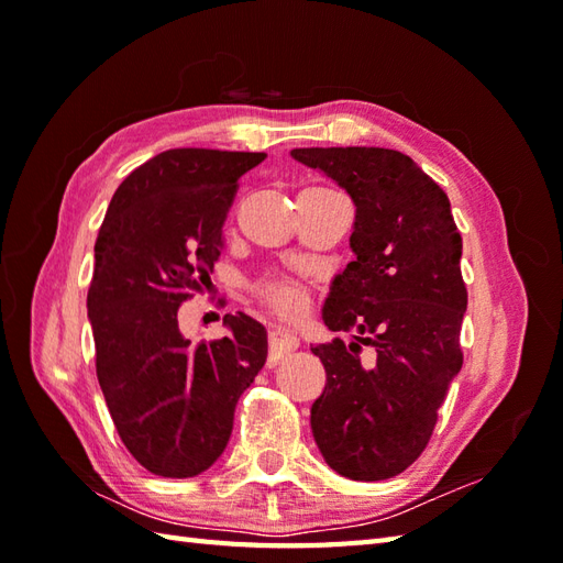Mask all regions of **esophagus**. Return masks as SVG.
Masks as SVG:
<instances>
[{
    "instance_id": "34e87169",
    "label": "esophagus",
    "mask_w": 563,
    "mask_h": 563,
    "mask_svg": "<svg viewBox=\"0 0 563 563\" xmlns=\"http://www.w3.org/2000/svg\"><path fill=\"white\" fill-rule=\"evenodd\" d=\"M297 349V336L285 329L271 331V351H268V367L278 365L285 355Z\"/></svg>"
}]
</instances>
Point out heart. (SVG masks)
I'll return each instance as SVG.
<instances>
[{
	"mask_svg": "<svg viewBox=\"0 0 563 563\" xmlns=\"http://www.w3.org/2000/svg\"><path fill=\"white\" fill-rule=\"evenodd\" d=\"M258 292L275 312H280L285 317L300 314L307 307V292L300 285H295L290 280H266L258 285Z\"/></svg>",
	"mask_w": 563,
	"mask_h": 563,
	"instance_id": "1",
	"label": "heart"
}]
</instances>
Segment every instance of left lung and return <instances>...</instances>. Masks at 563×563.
I'll return each mask as SVG.
<instances>
[{
  "label": "left lung",
  "instance_id": "8db88e82",
  "mask_svg": "<svg viewBox=\"0 0 563 563\" xmlns=\"http://www.w3.org/2000/svg\"><path fill=\"white\" fill-rule=\"evenodd\" d=\"M290 154L333 178L355 206V258L333 278L321 309L331 331L355 336L312 345L327 369L312 433L333 472L355 482L389 479L428 445L462 369V236L445 190L397 150ZM361 342L376 349L373 366L360 361Z\"/></svg>",
  "mask_w": 563,
  "mask_h": 563
}]
</instances>
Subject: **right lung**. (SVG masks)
Returning a JSON list of instances; mask_svg holds the SVG:
<instances>
[{
	"label": "right lung",
	"mask_w": 563,
	"mask_h": 563,
	"mask_svg": "<svg viewBox=\"0 0 563 563\" xmlns=\"http://www.w3.org/2000/svg\"><path fill=\"white\" fill-rule=\"evenodd\" d=\"M263 152L166 150L111 198L87 295L97 377L118 435L157 476L186 479L218 462L234 409L266 363L268 336L224 314L227 336L190 345L178 307L210 283L236 181Z\"/></svg>",
	"instance_id": "right-lung-1"
}]
</instances>
